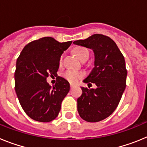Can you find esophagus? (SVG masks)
<instances>
[{
    "label": "esophagus",
    "mask_w": 147,
    "mask_h": 147,
    "mask_svg": "<svg viewBox=\"0 0 147 147\" xmlns=\"http://www.w3.org/2000/svg\"><path fill=\"white\" fill-rule=\"evenodd\" d=\"M70 86H71V88L72 89V88H75V87L76 86V85H74V84H71V85H70Z\"/></svg>",
    "instance_id": "esophagus-1"
}]
</instances>
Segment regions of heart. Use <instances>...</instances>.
Masks as SVG:
<instances>
[{
    "label": "heart",
    "instance_id": "1",
    "mask_svg": "<svg viewBox=\"0 0 147 147\" xmlns=\"http://www.w3.org/2000/svg\"><path fill=\"white\" fill-rule=\"evenodd\" d=\"M74 52L80 59H82L83 57H85V56H89V52H88V49L84 47L76 48L74 49ZM63 57H64V54H62L60 58H59V63L60 64L62 62ZM83 76H84V74L82 72L75 71V70H67L64 73V77L67 81L71 82H76Z\"/></svg>",
    "mask_w": 147,
    "mask_h": 147
}]
</instances>
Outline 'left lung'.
Listing matches in <instances>:
<instances>
[{"label": "left lung", "instance_id": "8db88e82", "mask_svg": "<svg viewBox=\"0 0 147 147\" xmlns=\"http://www.w3.org/2000/svg\"><path fill=\"white\" fill-rule=\"evenodd\" d=\"M74 43L93 51L94 67L83 82L97 86L96 89L82 87L78 113L86 121H100L114 112L125 90L127 71L124 56L113 40L103 34H95Z\"/></svg>", "mask_w": 147, "mask_h": 147}]
</instances>
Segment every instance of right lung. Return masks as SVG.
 Instances as JSON below:
<instances>
[{
	"label": "right lung",
	"mask_w": 147,
	"mask_h": 147,
	"mask_svg": "<svg viewBox=\"0 0 147 147\" xmlns=\"http://www.w3.org/2000/svg\"><path fill=\"white\" fill-rule=\"evenodd\" d=\"M71 42L42 37L27 44L17 59L15 91L22 108L33 120L49 122L57 117L70 84L57 76L52 88L46 79L57 75L59 58Z\"/></svg>",
	"instance_id": "1"
}]
</instances>
